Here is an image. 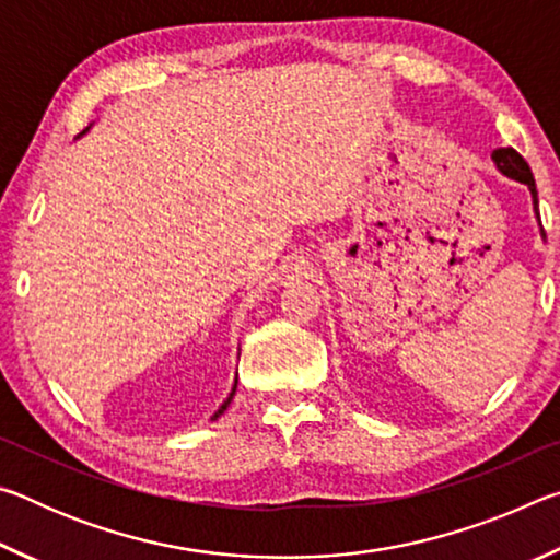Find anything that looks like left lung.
Listing matches in <instances>:
<instances>
[{
    "label": "left lung",
    "mask_w": 560,
    "mask_h": 560,
    "mask_svg": "<svg viewBox=\"0 0 560 560\" xmlns=\"http://www.w3.org/2000/svg\"><path fill=\"white\" fill-rule=\"evenodd\" d=\"M491 158H494V163H497V167L501 170V173L509 175V177H514V179H518V183L528 185L530 197H534V207H536V212H538L536 179H534V175H530V167H528L526 160L521 158L514 148H497L494 155H491Z\"/></svg>",
    "instance_id": "left-lung-1"
}]
</instances>
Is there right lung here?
<instances>
[{
    "instance_id": "obj_1",
    "label": "right lung",
    "mask_w": 560,
    "mask_h": 560,
    "mask_svg": "<svg viewBox=\"0 0 560 560\" xmlns=\"http://www.w3.org/2000/svg\"><path fill=\"white\" fill-rule=\"evenodd\" d=\"M234 390H236V383H234ZM234 390H232V395H230V397H226V400H224V405L220 407V410H217V412H214V417H212V420H217V417H220V415H222V412L226 410V405H230V402H232V397H234Z\"/></svg>"
}]
</instances>
